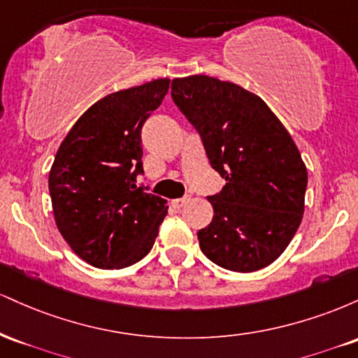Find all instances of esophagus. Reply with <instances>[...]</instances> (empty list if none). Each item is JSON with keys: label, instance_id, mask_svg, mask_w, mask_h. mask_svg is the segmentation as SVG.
Returning a JSON list of instances; mask_svg holds the SVG:
<instances>
[{"label": "esophagus", "instance_id": "34e87169", "mask_svg": "<svg viewBox=\"0 0 358 358\" xmlns=\"http://www.w3.org/2000/svg\"><path fill=\"white\" fill-rule=\"evenodd\" d=\"M190 202V195H185V196H182V199H175V200H171V205H173V207H176V208H182L185 203H188Z\"/></svg>", "mask_w": 358, "mask_h": 358}]
</instances>
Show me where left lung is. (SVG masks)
I'll use <instances>...</instances> for the list:
<instances>
[{
	"mask_svg": "<svg viewBox=\"0 0 358 358\" xmlns=\"http://www.w3.org/2000/svg\"><path fill=\"white\" fill-rule=\"evenodd\" d=\"M171 99L225 178L208 195L213 219L199 231L202 252L236 273L262 269L285 252L305 210L306 166L264 101L231 82L192 76L171 82Z\"/></svg>",
	"mask_w": 358,
	"mask_h": 358,
	"instance_id": "8db88e82",
	"label": "left lung"
}]
</instances>
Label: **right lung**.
I'll list each match as a JSON object with an SVG mask.
<instances>
[{
  "label": "right lung",
  "mask_w": 358,
  "mask_h": 358,
  "mask_svg": "<svg viewBox=\"0 0 358 358\" xmlns=\"http://www.w3.org/2000/svg\"><path fill=\"white\" fill-rule=\"evenodd\" d=\"M170 80L106 96L72 126L48 175L57 227L94 268L121 269L153 248L166 200L136 187L143 175L141 129Z\"/></svg>",
  "instance_id": "add662e5"
}]
</instances>
